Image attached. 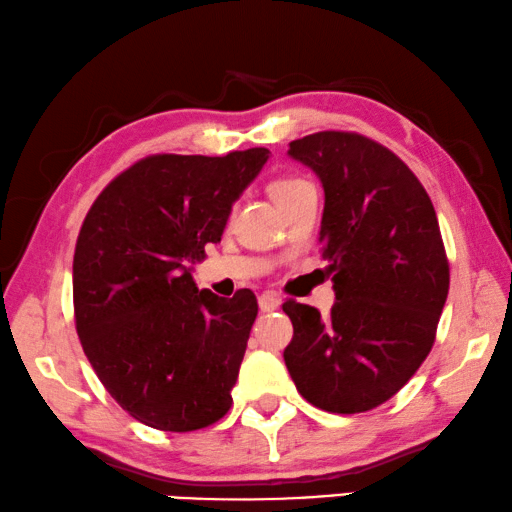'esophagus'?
Here are the masks:
<instances>
[{
    "instance_id": "obj_1",
    "label": "esophagus",
    "mask_w": 512,
    "mask_h": 512,
    "mask_svg": "<svg viewBox=\"0 0 512 512\" xmlns=\"http://www.w3.org/2000/svg\"><path fill=\"white\" fill-rule=\"evenodd\" d=\"M258 308H261L263 312H274L281 308V299L276 297L274 292H263L261 297H258Z\"/></svg>"
}]
</instances>
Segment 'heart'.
<instances>
[{
  "label": "heart",
  "instance_id": "b5f03b06",
  "mask_svg": "<svg viewBox=\"0 0 512 512\" xmlns=\"http://www.w3.org/2000/svg\"><path fill=\"white\" fill-rule=\"evenodd\" d=\"M312 184L308 182V179H303V177H297V175H281V177H276V179H272L270 182V188H267V191H270V195H272V200L279 204V209L283 204H288L292 197H297L299 193H303L306 191V188H310Z\"/></svg>",
  "mask_w": 512,
  "mask_h": 512
}]
</instances>
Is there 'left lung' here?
I'll list each match as a JSON object with an SVG mask.
<instances>
[{"label": "left lung", "mask_w": 512, "mask_h": 512, "mask_svg": "<svg viewBox=\"0 0 512 512\" xmlns=\"http://www.w3.org/2000/svg\"><path fill=\"white\" fill-rule=\"evenodd\" d=\"M288 155L324 186L319 242L335 306L324 319L283 303L294 326L283 360L310 405L362 414L396 396L434 346L450 290L438 218L405 161L362 134L315 132Z\"/></svg>", "instance_id": "8db88e82"}]
</instances>
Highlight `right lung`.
<instances>
[{
	"label": "right lung",
	"mask_w": 512,
	"mask_h": 512,
	"mask_svg": "<svg viewBox=\"0 0 512 512\" xmlns=\"http://www.w3.org/2000/svg\"><path fill=\"white\" fill-rule=\"evenodd\" d=\"M267 148L150 155L114 177L80 227L74 315L89 364L139 423L193 432L227 414L258 315L251 290H197L188 263L220 242Z\"/></svg>",
	"instance_id": "obj_1"
}]
</instances>
